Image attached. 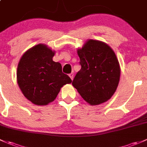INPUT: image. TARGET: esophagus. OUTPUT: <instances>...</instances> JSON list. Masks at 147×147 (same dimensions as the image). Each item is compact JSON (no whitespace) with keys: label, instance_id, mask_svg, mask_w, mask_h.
I'll return each instance as SVG.
<instances>
[{"label":"esophagus","instance_id":"esophagus-1","mask_svg":"<svg viewBox=\"0 0 147 147\" xmlns=\"http://www.w3.org/2000/svg\"><path fill=\"white\" fill-rule=\"evenodd\" d=\"M69 77H70V78H71V79L73 80L74 79V74L73 73H71L70 74H69Z\"/></svg>","mask_w":147,"mask_h":147}]
</instances>
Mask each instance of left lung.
Returning a JSON list of instances; mask_svg holds the SVG:
<instances>
[{"label": "left lung", "mask_w": 147, "mask_h": 147, "mask_svg": "<svg viewBox=\"0 0 147 147\" xmlns=\"http://www.w3.org/2000/svg\"><path fill=\"white\" fill-rule=\"evenodd\" d=\"M77 53L81 69L72 85L90 105L106 102L115 92L120 78V67L114 51L105 42L88 40Z\"/></svg>", "instance_id": "8db88e82"}]
</instances>
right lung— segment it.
<instances>
[{
    "instance_id": "obj_1",
    "label": "right lung",
    "mask_w": 147,
    "mask_h": 147,
    "mask_svg": "<svg viewBox=\"0 0 147 147\" xmlns=\"http://www.w3.org/2000/svg\"><path fill=\"white\" fill-rule=\"evenodd\" d=\"M54 51L39 44L28 49L18 65V84L25 98L37 105H47L57 98L64 85L72 82L62 73L61 65L52 60Z\"/></svg>"
}]
</instances>
